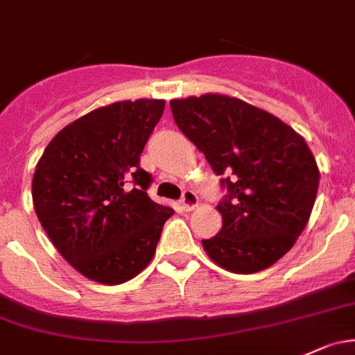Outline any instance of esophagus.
I'll use <instances>...</instances> for the list:
<instances>
[{"mask_svg":"<svg viewBox=\"0 0 355 355\" xmlns=\"http://www.w3.org/2000/svg\"><path fill=\"white\" fill-rule=\"evenodd\" d=\"M197 204H199L197 193L193 190H184V193H182V206H184L185 211H192V209L197 207Z\"/></svg>","mask_w":355,"mask_h":355,"instance_id":"34e87169","label":"esophagus"}]
</instances>
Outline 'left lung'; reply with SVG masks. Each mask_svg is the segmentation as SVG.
I'll return each instance as SVG.
<instances>
[{
  "mask_svg": "<svg viewBox=\"0 0 355 355\" xmlns=\"http://www.w3.org/2000/svg\"><path fill=\"white\" fill-rule=\"evenodd\" d=\"M170 107L226 189L218 204L221 231L202 240L207 255L236 274L274 266L315 206L320 171L311 149L281 119L234 96L206 93L171 100Z\"/></svg>",
  "mask_w": 355,
  "mask_h": 355,
  "instance_id": "1",
  "label": "left lung"
}]
</instances>
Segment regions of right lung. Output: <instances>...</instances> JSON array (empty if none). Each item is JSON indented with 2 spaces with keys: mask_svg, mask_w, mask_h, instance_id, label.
Wrapping results in <instances>:
<instances>
[{
  "mask_svg": "<svg viewBox=\"0 0 355 355\" xmlns=\"http://www.w3.org/2000/svg\"><path fill=\"white\" fill-rule=\"evenodd\" d=\"M165 100L115 102L59 130L32 180L33 209L62 259L89 281L122 284L151 262L173 209L149 199L141 153Z\"/></svg>",
  "mask_w": 355,
  "mask_h": 355,
  "instance_id": "add662e5",
  "label": "right lung"
}]
</instances>
